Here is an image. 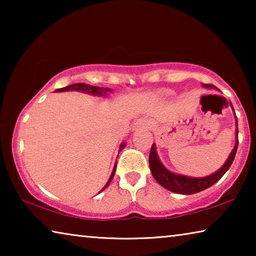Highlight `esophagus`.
Instances as JSON below:
<instances>
[{
    "label": "esophagus",
    "mask_w": 256,
    "mask_h": 256,
    "mask_svg": "<svg viewBox=\"0 0 256 256\" xmlns=\"http://www.w3.org/2000/svg\"><path fill=\"white\" fill-rule=\"evenodd\" d=\"M136 126L138 128H149L150 123L146 120H138V122L136 123Z\"/></svg>",
    "instance_id": "obj_1"
}]
</instances>
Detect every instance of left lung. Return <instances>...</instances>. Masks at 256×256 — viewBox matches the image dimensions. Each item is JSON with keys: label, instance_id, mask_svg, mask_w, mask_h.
Listing matches in <instances>:
<instances>
[{"label": "left lung", "instance_id": "left-lung-1", "mask_svg": "<svg viewBox=\"0 0 256 256\" xmlns=\"http://www.w3.org/2000/svg\"><path fill=\"white\" fill-rule=\"evenodd\" d=\"M203 86H212V84H203ZM235 118H236V138H237L236 144H235V146H234L230 156H229V158L227 159L226 164H224L218 172L210 176L202 177V178H193V177L176 175L174 172L167 170L166 168L162 166V162H159L157 152H156V146L154 144L152 146H151L150 154H149V164H150V170H151V172H152L154 180H157L160 185L164 186V188L170 190V192H174L177 194H186V196H188V194H194V193L201 192V190L210 188V186L216 183V182L226 174V172L229 170V167L232 166V164L234 162V159H235V156L237 152L238 122H237V116H235Z\"/></svg>", "mask_w": 256, "mask_h": 256}]
</instances>
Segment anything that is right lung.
<instances>
[{
  "instance_id": "1",
  "label": "right lung",
  "mask_w": 256,
  "mask_h": 256,
  "mask_svg": "<svg viewBox=\"0 0 256 256\" xmlns=\"http://www.w3.org/2000/svg\"><path fill=\"white\" fill-rule=\"evenodd\" d=\"M68 90H76V92H88V94H98V96H100V94H104L106 92H108V89H102V88H99V86H90V84H71V86H64V88H60L58 89L56 92H68ZM124 148V144L120 146V150ZM115 170H116V164L114 167V170H112V175L110 177V180L106 183V185L104 186L102 190H105L108 185L110 184V182L112 180V177H114L115 174Z\"/></svg>"
}]
</instances>
